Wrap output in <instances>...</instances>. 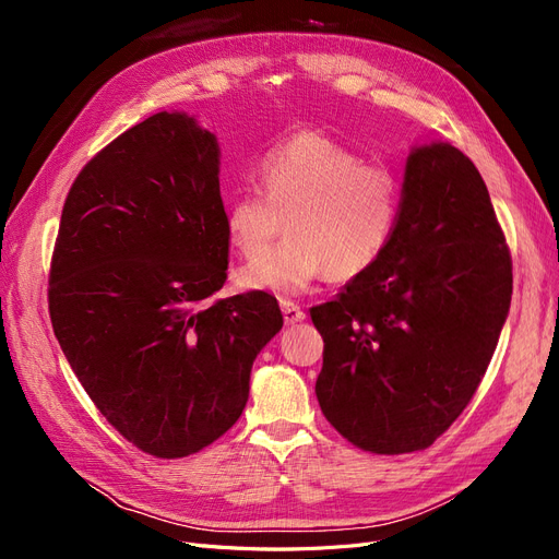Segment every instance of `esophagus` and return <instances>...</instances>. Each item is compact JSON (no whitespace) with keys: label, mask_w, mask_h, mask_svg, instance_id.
<instances>
[{"label":"esophagus","mask_w":559,"mask_h":559,"mask_svg":"<svg viewBox=\"0 0 559 559\" xmlns=\"http://www.w3.org/2000/svg\"><path fill=\"white\" fill-rule=\"evenodd\" d=\"M280 308H282V314H284L286 324H298V321L306 319V312H302V308L298 306V302L280 300Z\"/></svg>","instance_id":"1"}]
</instances>
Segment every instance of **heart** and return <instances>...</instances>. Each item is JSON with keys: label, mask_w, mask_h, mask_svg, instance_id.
I'll return each mask as SVG.
<instances>
[{"label": "heart", "mask_w": 559, "mask_h": 559, "mask_svg": "<svg viewBox=\"0 0 559 559\" xmlns=\"http://www.w3.org/2000/svg\"><path fill=\"white\" fill-rule=\"evenodd\" d=\"M257 179L261 193H238L224 207L230 245L247 259L261 257L240 270L245 289L296 296L324 273L359 277L394 240L403 212L399 173L361 160L324 132H296L270 148ZM284 221L290 238L266 254Z\"/></svg>", "instance_id": "heart-1"}]
</instances>
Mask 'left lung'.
Returning <instances> with one entry per match:
<instances>
[{
  "label": "left lung",
  "instance_id": "1",
  "mask_svg": "<svg viewBox=\"0 0 559 559\" xmlns=\"http://www.w3.org/2000/svg\"><path fill=\"white\" fill-rule=\"evenodd\" d=\"M511 294V251L476 165L448 142L415 146L384 257L310 310L324 337L321 413L366 452L429 448L476 394Z\"/></svg>",
  "mask_w": 559,
  "mask_h": 559
}]
</instances>
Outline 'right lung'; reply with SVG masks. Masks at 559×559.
Here are the masks:
<instances>
[{
    "label": "right lung",
    "mask_w": 559,
    "mask_h": 559,
    "mask_svg": "<svg viewBox=\"0 0 559 559\" xmlns=\"http://www.w3.org/2000/svg\"><path fill=\"white\" fill-rule=\"evenodd\" d=\"M226 270L218 144L191 116L118 134L67 193L50 324L97 411L146 454L179 460L222 438L284 324L265 292L207 302Z\"/></svg>",
    "instance_id": "right-lung-1"
}]
</instances>
